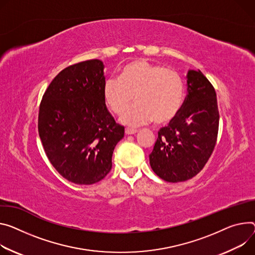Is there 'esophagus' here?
Here are the masks:
<instances>
[{"label": "esophagus", "instance_id": "esophagus-1", "mask_svg": "<svg viewBox=\"0 0 255 255\" xmlns=\"http://www.w3.org/2000/svg\"><path fill=\"white\" fill-rule=\"evenodd\" d=\"M137 132L136 129H132V128H125V133L127 135H130V134H135Z\"/></svg>", "mask_w": 255, "mask_h": 255}]
</instances>
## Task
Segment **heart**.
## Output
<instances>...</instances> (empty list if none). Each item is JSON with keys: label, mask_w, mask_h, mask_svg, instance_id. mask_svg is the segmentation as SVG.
<instances>
[{"label": "heart", "mask_w": 255, "mask_h": 255, "mask_svg": "<svg viewBox=\"0 0 255 255\" xmlns=\"http://www.w3.org/2000/svg\"><path fill=\"white\" fill-rule=\"evenodd\" d=\"M103 96L115 114L129 107L134 97L136 104L121 115L125 124L141 125L152 120L156 124H166L181 110L184 83L174 69L140 59L124 66L119 79H107Z\"/></svg>", "instance_id": "b5f03b06"}]
</instances>
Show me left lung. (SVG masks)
Segmentation results:
<instances>
[{"label":"left lung","instance_id":"1","mask_svg":"<svg viewBox=\"0 0 255 255\" xmlns=\"http://www.w3.org/2000/svg\"><path fill=\"white\" fill-rule=\"evenodd\" d=\"M187 91L178 115L157 132L149 154L153 172L171 183L196 176L210 159L218 138L220 115L213 84L200 70H190Z\"/></svg>","mask_w":255,"mask_h":255}]
</instances>
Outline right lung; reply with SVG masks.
Segmentation results:
<instances>
[{"label":"right lung","mask_w":255,"mask_h":255,"mask_svg":"<svg viewBox=\"0 0 255 255\" xmlns=\"http://www.w3.org/2000/svg\"><path fill=\"white\" fill-rule=\"evenodd\" d=\"M104 64L94 59L69 66L50 83L38 112V134L49 160L65 179L79 185L103 180L124 137L103 96Z\"/></svg>","instance_id":"1"}]
</instances>
